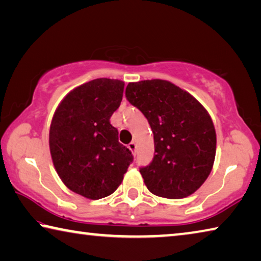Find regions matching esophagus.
I'll return each instance as SVG.
<instances>
[{"label":"esophagus","mask_w":261,"mask_h":261,"mask_svg":"<svg viewBox=\"0 0 261 261\" xmlns=\"http://www.w3.org/2000/svg\"><path fill=\"white\" fill-rule=\"evenodd\" d=\"M127 147H129V149L132 152V154H136V143H135V141H131V143L127 145Z\"/></svg>","instance_id":"1"}]
</instances>
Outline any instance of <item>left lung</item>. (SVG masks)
Returning <instances> with one entry per match:
<instances>
[{"label":"left lung","mask_w":261,"mask_h":261,"mask_svg":"<svg viewBox=\"0 0 261 261\" xmlns=\"http://www.w3.org/2000/svg\"><path fill=\"white\" fill-rule=\"evenodd\" d=\"M125 95L154 135L153 160L140 168L147 189L168 199L196 192L215 159L216 134L208 112L187 91L162 79L129 83Z\"/></svg>","instance_id":"8db88e82"}]
</instances>
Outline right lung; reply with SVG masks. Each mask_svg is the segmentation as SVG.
Listing matches in <instances>:
<instances>
[{
    "label": "right lung",
    "instance_id": "add662e5",
    "mask_svg": "<svg viewBox=\"0 0 261 261\" xmlns=\"http://www.w3.org/2000/svg\"><path fill=\"white\" fill-rule=\"evenodd\" d=\"M123 91L118 79H93L69 92L53 116L49 149L55 169L65 187L87 199L115 192L134 160L109 122Z\"/></svg>",
    "mask_w": 261,
    "mask_h": 261
}]
</instances>
